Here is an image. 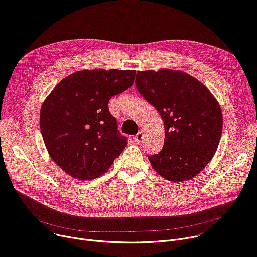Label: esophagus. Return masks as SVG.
I'll return each mask as SVG.
<instances>
[{
    "mask_svg": "<svg viewBox=\"0 0 257 257\" xmlns=\"http://www.w3.org/2000/svg\"><path fill=\"white\" fill-rule=\"evenodd\" d=\"M142 139H143V133H142V132H138V133L135 135V137H134L135 142H140Z\"/></svg>",
    "mask_w": 257,
    "mask_h": 257,
    "instance_id": "esophagus-1",
    "label": "esophagus"
}]
</instances>
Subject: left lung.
<instances>
[{
    "mask_svg": "<svg viewBox=\"0 0 257 257\" xmlns=\"http://www.w3.org/2000/svg\"><path fill=\"white\" fill-rule=\"evenodd\" d=\"M135 85L164 121V148L149 157L153 169L175 183L194 178L210 162L221 140L218 101L202 82L180 70L137 71Z\"/></svg>",
    "mask_w": 257,
    "mask_h": 257,
    "instance_id": "left-lung-1",
    "label": "left lung"
}]
</instances>
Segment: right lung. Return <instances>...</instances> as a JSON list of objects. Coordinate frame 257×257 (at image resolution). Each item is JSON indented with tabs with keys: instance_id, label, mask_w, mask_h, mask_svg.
Returning <instances> with one entry per match:
<instances>
[{
	"instance_id": "add662e5",
	"label": "right lung",
	"mask_w": 257,
	"mask_h": 257,
	"mask_svg": "<svg viewBox=\"0 0 257 257\" xmlns=\"http://www.w3.org/2000/svg\"><path fill=\"white\" fill-rule=\"evenodd\" d=\"M135 70L93 69L62 79L41 107L40 126L47 151L68 175L91 180L104 174L127 141L108 111L112 96L127 90Z\"/></svg>"
}]
</instances>
